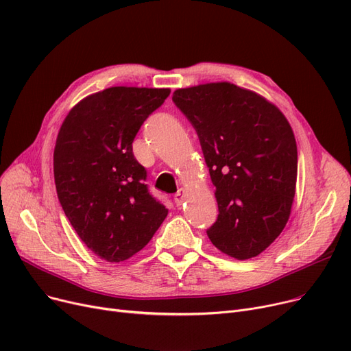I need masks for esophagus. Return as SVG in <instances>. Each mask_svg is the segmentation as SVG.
Masks as SVG:
<instances>
[{
	"label": "esophagus",
	"mask_w": 351,
	"mask_h": 351,
	"mask_svg": "<svg viewBox=\"0 0 351 351\" xmlns=\"http://www.w3.org/2000/svg\"><path fill=\"white\" fill-rule=\"evenodd\" d=\"M173 199H175V204H176L178 206H180V205L183 204V202H185V199H186V191H185V189H179V191L175 193Z\"/></svg>",
	"instance_id": "1"
}]
</instances>
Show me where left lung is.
Masks as SVG:
<instances>
[{"label":"left lung","mask_w":351,"mask_h":351,"mask_svg":"<svg viewBox=\"0 0 351 351\" xmlns=\"http://www.w3.org/2000/svg\"><path fill=\"white\" fill-rule=\"evenodd\" d=\"M195 128L216 188L210 242L237 261L261 254L285 229L296 193L298 146L278 106L230 82L173 92Z\"/></svg>","instance_id":"1"}]
</instances>
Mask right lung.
I'll return each instance as SVG.
<instances>
[{
	"instance_id": "add662e5",
	"label": "right lung",
	"mask_w": 351,
	"mask_h": 351,
	"mask_svg": "<svg viewBox=\"0 0 351 351\" xmlns=\"http://www.w3.org/2000/svg\"><path fill=\"white\" fill-rule=\"evenodd\" d=\"M169 88L112 86L73 106L53 149L60 204L81 241L118 263L142 250L168 215L149 191L132 142Z\"/></svg>"
}]
</instances>
